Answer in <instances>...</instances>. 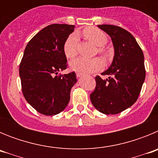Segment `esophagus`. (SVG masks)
I'll return each instance as SVG.
<instances>
[{
	"label": "esophagus",
	"mask_w": 158,
	"mask_h": 158,
	"mask_svg": "<svg viewBox=\"0 0 158 158\" xmlns=\"http://www.w3.org/2000/svg\"><path fill=\"white\" fill-rule=\"evenodd\" d=\"M83 76H84V74H82V73H77V77L78 78L82 77Z\"/></svg>",
	"instance_id": "esophagus-1"
}]
</instances>
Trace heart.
<instances>
[{
    "label": "heart",
    "mask_w": 158,
    "mask_h": 158,
    "mask_svg": "<svg viewBox=\"0 0 158 158\" xmlns=\"http://www.w3.org/2000/svg\"><path fill=\"white\" fill-rule=\"evenodd\" d=\"M83 35L86 40L93 43L98 47L97 51L104 57L105 60H109L111 58V52L104 46L107 43V36L104 31L96 27H89L84 29ZM78 39L76 34H72L67 38L64 43L63 51L67 58H74L77 54ZM71 69L82 74L91 73L100 70L104 66V62L100 58H94L87 59L84 58H78L73 60L69 64Z\"/></svg>",
    "instance_id": "obj_1"
}]
</instances>
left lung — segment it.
<instances>
[{
    "label": "left lung",
    "mask_w": 158,
    "mask_h": 158,
    "mask_svg": "<svg viewBox=\"0 0 158 158\" xmlns=\"http://www.w3.org/2000/svg\"><path fill=\"white\" fill-rule=\"evenodd\" d=\"M111 38L115 56L111 66L95 77L96 86L90 100L96 109L105 115H115L135 104L146 77L144 55L132 35L115 25H98Z\"/></svg>",
    "instance_id": "obj_1"
}]
</instances>
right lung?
<instances>
[{"mask_svg":"<svg viewBox=\"0 0 158 158\" xmlns=\"http://www.w3.org/2000/svg\"><path fill=\"white\" fill-rule=\"evenodd\" d=\"M75 26L54 23L42 29L28 42L19 64L22 93L33 108L45 115H57L69 104L70 90L77 82L74 71L67 68L63 51L66 39Z\"/></svg>","mask_w":158,"mask_h":158,"instance_id":"1","label":"right lung"}]
</instances>
